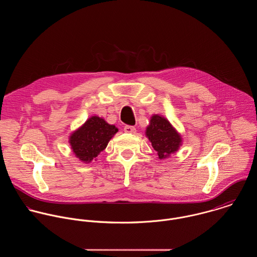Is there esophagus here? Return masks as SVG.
Returning a JSON list of instances; mask_svg holds the SVG:
<instances>
[{"mask_svg":"<svg viewBox=\"0 0 257 257\" xmlns=\"http://www.w3.org/2000/svg\"><path fill=\"white\" fill-rule=\"evenodd\" d=\"M123 131H124L125 133H127V134H136V132H137L136 127L133 126V125H125V126L123 127Z\"/></svg>","mask_w":257,"mask_h":257,"instance_id":"obj_1","label":"esophagus"}]
</instances>
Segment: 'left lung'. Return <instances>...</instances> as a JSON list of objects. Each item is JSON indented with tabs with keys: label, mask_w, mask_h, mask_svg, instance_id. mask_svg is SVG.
Returning a JSON list of instances; mask_svg holds the SVG:
<instances>
[{
	"label": "left lung",
	"mask_w": 257,
	"mask_h": 257,
	"mask_svg": "<svg viewBox=\"0 0 257 257\" xmlns=\"http://www.w3.org/2000/svg\"><path fill=\"white\" fill-rule=\"evenodd\" d=\"M146 134L159 159L175 153L182 143L181 136L165 117L159 114L151 116Z\"/></svg>",
	"instance_id": "left-lung-1"
}]
</instances>
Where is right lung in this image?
Segmentation results:
<instances>
[{"instance_id": "right-lung-1", "label": "right lung", "mask_w": 257, "mask_h": 257, "mask_svg": "<svg viewBox=\"0 0 257 257\" xmlns=\"http://www.w3.org/2000/svg\"><path fill=\"white\" fill-rule=\"evenodd\" d=\"M117 131L104 118L94 115L74 132L69 138V144L75 155L84 163H89L107 147Z\"/></svg>"}]
</instances>
